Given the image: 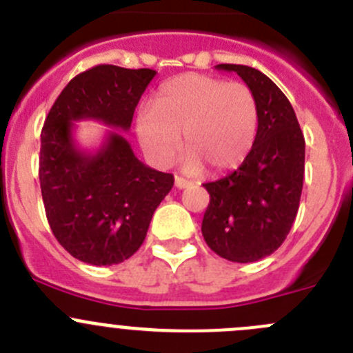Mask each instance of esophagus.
<instances>
[{"mask_svg":"<svg viewBox=\"0 0 353 353\" xmlns=\"http://www.w3.org/2000/svg\"><path fill=\"white\" fill-rule=\"evenodd\" d=\"M174 183H176V188H179V190H184V188H188L191 184L190 181L184 179V177H179V176H176V181H174Z\"/></svg>","mask_w":353,"mask_h":353,"instance_id":"34e87169","label":"esophagus"}]
</instances>
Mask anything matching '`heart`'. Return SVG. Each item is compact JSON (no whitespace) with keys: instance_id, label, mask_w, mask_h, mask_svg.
Segmentation results:
<instances>
[{"instance_id":"b5f03b06","label":"heart","mask_w":353,"mask_h":353,"mask_svg":"<svg viewBox=\"0 0 353 353\" xmlns=\"http://www.w3.org/2000/svg\"><path fill=\"white\" fill-rule=\"evenodd\" d=\"M259 128V105L243 82L203 74H183L160 85L153 108L136 115L139 145L153 163L165 167L184 146L186 167L215 172L238 167L252 150Z\"/></svg>"}]
</instances>
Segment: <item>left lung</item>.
<instances>
[{"instance_id": "obj_1", "label": "left lung", "mask_w": 353, "mask_h": 353, "mask_svg": "<svg viewBox=\"0 0 353 353\" xmlns=\"http://www.w3.org/2000/svg\"><path fill=\"white\" fill-rule=\"evenodd\" d=\"M236 72L253 91L259 128L241 165L222 179L205 183L210 203L201 234L212 252L231 262H256L283 245L302 196L305 139L288 98L253 67L217 65Z\"/></svg>"}]
</instances>
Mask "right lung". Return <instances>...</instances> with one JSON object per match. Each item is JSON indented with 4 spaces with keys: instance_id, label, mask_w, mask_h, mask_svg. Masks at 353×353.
I'll return each instance as SVG.
<instances>
[{
    "instance_id": "add662e5",
    "label": "right lung",
    "mask_w": 353,
    "mask_h": 353,
    "mask_svg": "<svg viewBox=\"0 0 353 353\" xmlns=\"http://www.w3.org/2000/svg\"><path fill=\"white\" fill-rule=\"evenodd\" d=\"M157 72L97 65L75 75L41 131L39 183L54 238L77 260L114 265L143 245L153 212L174 176L136 159L128 139L110 131L94 153L75 146L74 122L93 119L129 131L138 101Z\"/></svg>"
}]
</instances>
